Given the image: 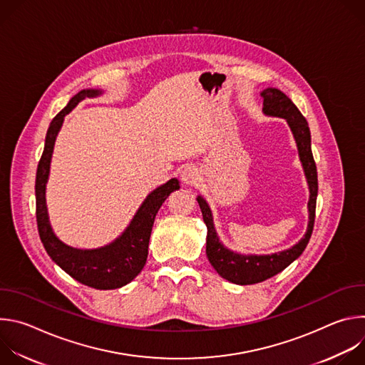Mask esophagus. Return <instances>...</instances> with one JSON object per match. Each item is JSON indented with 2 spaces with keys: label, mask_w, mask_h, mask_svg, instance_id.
I'll list each match as a JSON object with an SVG mask.
<instances>
[{
  "label": "esophagus",
  "mask_w": 365,
  "mask_h": 365,
  "mask_svg": "<svg viewBox=\"0 0 365 365\" xmlns=\"http://www.w3.org/2000/svg\"><path fill=\"white\" fill-rule=\"evenodd\" d=\"M200 175H199V170L196 166H187L183 172H182V182L185 185H196L197 180H199Z\"/></svg>",
  "instance_id": "34e87169"
}]
</instances>
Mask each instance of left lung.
I'll return each mask as SVG.
<instances>
[{"label": "left lung", "mask_w": 365, "mask_h": 365, "mask_svg": "<svg viewBox=\"0 0 365 365\" xmlns=\"http://www.w3.org/2000/svg\"><path fill=\"white\" fill-rule=\"evenodd\" d=\"M263 96V113L269 117L284 118L293 133L296 140L299 159L303 166V172L309 186V222L307 230L303 238L294 244L293 247L274 252V254H240L227 248L218 238V234L214 227V218L210 205L202 196H197L196 200L200 206L203 222L207 228L206 235V255L217 273L225 280L235 284H254L264 282L277 273L283 272L287 266H290L297 257L304 251L312 231L315 224V211H317V197H318V172L314 160L310 147V131L306 118L297 110V107L292 102L286 93L276 88H266L262 92Z\"/></svg>", "instance_id": "left-lung-1"}]
</instances>
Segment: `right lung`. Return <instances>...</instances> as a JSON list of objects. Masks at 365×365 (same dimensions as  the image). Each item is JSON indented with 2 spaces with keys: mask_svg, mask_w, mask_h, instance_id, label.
<instances>
[{
  "mask_svg": "<svg viewBox=\"0 0 365 365\" xmlns=\"http://www.w3.org/2000/svg\"><path fill=\"white\" fill-rule=\"evenodd\" d=\"M101 93L102 91L99 89H83L78 92L68 106L51 120L36 173V218L44 250L62 270L85 286L110 290L125 286L143 270L148 254V241L154 218L168 196L180 186L178 179H170L148 193L125 231L108 245L93 250H81L66 245L55 235L46 206V183L55 141L65 117L78 103L85 98H93Z\"/></svg>",
  "mask_w": 365,
  "mask_h": 365,
  "instance_id": "right-lung-1",
  "label": "right lung"
}]
</instances>
